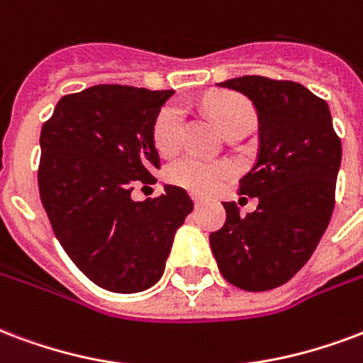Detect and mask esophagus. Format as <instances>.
Masks as SVG:
<instances>
[{
  "instance_id": "34e87169",
  "label": "esophagus",
  "mask_w": 363,
  "mask_h": 363,
  "mask_svg": "<svg viewBox=\"0 0 363 363\" xmlns=\"http://www.w3.org/2000/svg\"><path fill=\"white\" fill-rule=\"evenodd\" d=\"M192 200H194V206H196V208H200V206H202V203H203L202 198H196V196H194V198H192Z\"/></svg>"
}]
</instances>
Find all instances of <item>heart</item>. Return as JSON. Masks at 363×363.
<instances>
[{
    "mask_svg": "<svg viewBox=\"0 0 363 363\" xmlns=\"http://www.w3.org/2000/svg\"><path fill=\"white\" fill-rule=\"evenodd\" d=\"M206 107L216 117L223 133L229 130L238 121L254 119L252 106L244 98L233 94L211 96L206 101ZM182 123H184V115L179 106L163 107L157 115L154 125V142L163 155L173 154L181 146ZM230 173L233 167L229 163L203 160L198 155H184L169 167L167 177L173 184L190 190L194 194H211L229 179Z\"/></svg>",
    "mask_w": 363,
    "mask_h": 363,
    "instance_id": "b5f03b06",
    "label": "heart"
}]
</instances>
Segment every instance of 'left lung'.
<instances>
[{"label":"left lung","instance_id":"obj_1","mask_svg":"<svg viewBox=\"0 0 363 363\" xmlns=\"http://www.w3.org/2000/svg\"><path fill=\"white\" fill-rule=\"evenodd\" d=\"M252 101L259 150L240 179V194L257 198L246 217L225 202L227 221L209 235L221 275L250 292L281 286L321 240L333 208L342 147L329 106L291 80L240 77L219 82Z\"/></svg>","mask_w":363,"mask_h":363}]
</instances>
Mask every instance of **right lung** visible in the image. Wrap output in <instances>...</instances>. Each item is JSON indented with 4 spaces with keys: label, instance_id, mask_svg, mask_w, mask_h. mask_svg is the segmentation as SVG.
<instances>
[{
    "label": "right lung",
    "instance_id": "add662e5",
    "mask_svg": "<svg viewBox=\"0 0 363 363\" xmlns=\"http://www.w3.org/2000/svg\"><path fill=\"white\" fill-rule=\"evenodd\" d=\"M173 94L92 86L63 96L42 127V206L72 264L106 291L133 294L154 286L174 233L194 208L171 184L154 200L130 198L136 184L155 182L154 125Z\"/></svg>",
    "mask_w": 363,
    "mask_h": 363
}]
</instances>
